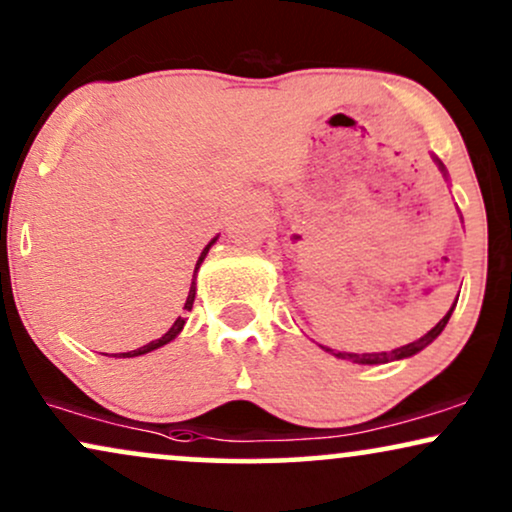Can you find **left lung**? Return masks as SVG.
<instances>
[{
  "label": "left lung",
  "mask_w": 512,
  "mask_h": 512,
  "mask_svg": "<svg viewBox=\"0 0 512 512\" xmlns=\"http://www.w3.org/2000/svg\"><path fill=\"white\" fill-rule=\"evenodd\" d=\"M435 163L439 165V170H442L444 174H446V170H444V165H442V160H437L435 158ZM456 307V304H454ZM454 307L449 309V312H446V316L442 321L437 323L435 328H432V331H428L423 335V338L420 340H416V342H409V345H404V347H397V349H392V352H373V354H349V352H333V349H328V347H323L326 349V352H331V354H335V357L338 359H349V361H354V364H364V366H375V364H387V361H397V359H406V357H413V354H418L420 349H425L430 345L432 340L437 338L439 333L444 331V326L446 323H449V319H451V312H454Z\"/></svg>",
  "instance_id": "1"
}]
</instances>
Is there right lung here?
I'll return each instance as SVG.
<instances>
[{"label":"right lung","mask_w":512,"mask_h":512,"mask_svg":"<svg viewBox=\"0 0 512 512\" xmlns=\"http://www.w3.org/2000/svg\"><path fill=\"white\" fill-rule=\"evenodd\" d=\"M215 241H217V236L212 238V241H210L208 245H205V250H203V252H200V257H198V262H196V271H193V278H191V290H189V297H186V304H184V309H186V312H191V307H193V300H196V274H198L200 264H203L205 255H208V250L212 248V245H215ZM184 323H186L184 316H179V319L172 323V328H170V331H167V333L163 335V338H158V340L148 342V345L139 347V349H132V352H120V354H113V357L129 359V357H141V354H148V352H153V349L163 347V345H167V342H172L174 338H177V335L181 333V328H184Z\"/></svg>","instance_id":"add662e5"}]
</instances>
